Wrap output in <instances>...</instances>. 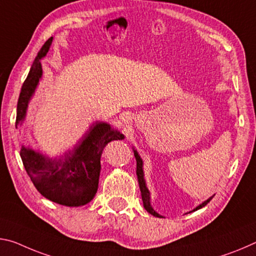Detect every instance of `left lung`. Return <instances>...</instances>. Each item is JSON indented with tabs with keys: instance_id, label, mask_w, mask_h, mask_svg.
<instances>
[{
	"instance_id": "8db88e82",
	"label": "left lung",
	"mask_w": 256,
	"mask_h": 256,
	"mask_svg": "<svg viewBox=\"0 0 256 256\" xmlns=\"http://www.w3.org/2000/svg\"><path fill=\"white\" fill-rule=\"evenodd\" d=\"M132 152H134V156L136 158V162H137V170H136V174H137V179H138V184H140V192H142V200H143V204H144V208L145 210L148 211L150 214L156 216V218H163L161 214H158V213L154 210L152 208V204H150V192L148 190V186H146V182H145V178H144V170H143V160H142V158L140 154H138L137 150L132 148ZM214 196V195H213ZM213 196L211 198H208L206 200H204V202L200 203V205H198L194 210L190 211V212H194V211H198L200 208H202L203 206H205L210 200L213 198Z\"/></svg>"
}]
</instances>
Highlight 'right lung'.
Segmentation results:
<instances>
[{"label":"right lung","instance_id":"obj_1","mask_svg":"<svg viewBox=\"0 0 256 256\" xmlns=\"http://www.w3.org/2000/svg\"><path fill=\"white\" fill-rule=\"evenodd\" d=\"M53 37L45 42L32 62L20 92L16 128L22 126L30 100L43 76L40 60L46 56ZM118 129L95 121L71 150L58 158H50L30 146H22L20 156L29 178L45 198L70 208L82 206L94 198L98 188L100 156L108 143L124 140Z\"/></svg>","mask_w":256,"mask_h":256}]
</instances>
